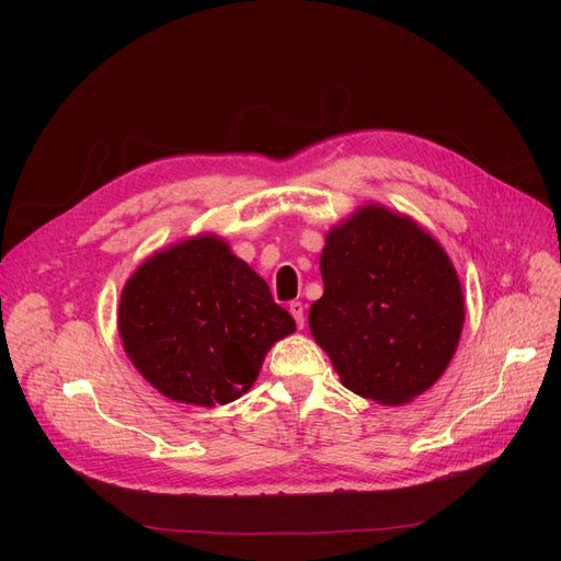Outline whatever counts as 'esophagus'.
Returning <instances> with one entry per match:
<instances>
[{"instance_id":"34e87169","label":"esophagus","mask_w":561,"mask_h":561,"mask_svg":"<svg viewBox=\"0 0 561 561\" xmlns=\"http://www.w3.org/2000/svg\"><path fill=\"white\" fill-rule=\"evenodd\" d=\"M290 313H293V318H295V322H297V328H304V304L301 301H290Z\"/></svg>"}]
</instances>
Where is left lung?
<instances>
[{"instance_id": "8db88e82", "label": "left lung", "mask_w": 561, "mask_h": 561, "mask_svg": "<svg viewBox=\"0 0 561 561\" xmlns=\"http://www.w3.org/2000/svg\"><path fill=\"white\" fill-rule=\"evenodd\" d=\"M320 274L309 328L348 390L404 404L443 377L463 330V290L412 217L363 206L325 236Z\"/></svg>"}]
</instances>
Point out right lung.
Returning a JSON list of instances; mask_svg holds the SVG:
<instances>
[{
  "label": "right lung",
  "instance_id": "right-lung-1",
  "mask_svg": "<svg viewBox=\"0 0 561 561\" xmlns=\"http://www.w3.org/2000/svg\"><path fill=\"white\" fill-rule=\"evenodd\" d=\"M293 332L268 285L213 233L151 254L118 301V334L135 369L184 404L241 398L266 351Z\"/></svg>",
  "mask_w": 561,
  "mask_h": 561
}]
</instances>
